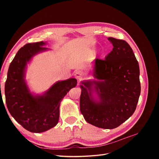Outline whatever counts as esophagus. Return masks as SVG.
<instances>
[{"label":"esophagus","mask_w":159,"mask_h":159,"mask_svg":"<svg viewBox=\"0 0 159 159\" xmlns=\"http://www.w3.org/2000/svg\"><path fill=\"white\" fill-rule=\"evenodd\" d=\"M83 77H84V73L81 71L78 70L75 72V78L78 81H81L82 80Z\"/></svg>","instance_id":"obj_1"}]
</instances>
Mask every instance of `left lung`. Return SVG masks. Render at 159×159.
Returning a JSON list of instances; mask_svg holds the SVG:
<instances>
[{"mask_svg":"<svg viewBox=\"0 0 159 159\" xmlns=\"http://www.w3.org/2000/svg\"><path fill=\"white\" fill-rule=\"evenodd\" d=\"M113 50L105 60L96 59L95 80L81 82L80 111L85 121L102 129L119 127L136 109L141 93L139 63L123 40L108 38Z\"/></svg>","mask_w":159,"mask_h":159,"instance_id":"obj_1","label":"left lung"}]
</instances>
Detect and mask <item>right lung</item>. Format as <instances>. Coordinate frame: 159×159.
<instances>
[{
	"instance_id": "obj_1",
	"label": "right lung",
	"mask_w": 159,
	"mask_h": 159,
	"mask_svg": "<svg viewBox=\"0 0 159 159\" xmlns=\"http://www.w3.org/2000/svg\"><path fill=\"white\" fill-rule=\"evenodd\" d=\"M47 43H29L22 47L9 66L5 83L6 103L14 119L28 131L42 133L55 127L60 117V104L68 91L77 85L70 78L57 81L41 95L33 94L26 82L27 64L40 52L48 50Z\"/></svg>"
}]
</instances>
